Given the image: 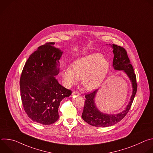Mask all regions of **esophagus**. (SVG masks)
I'll return each instance as SVG.
<instances>
[{
    "instance_id": "1",
    "label": "esophagus",
    "mask_w": 153,
    "mask_h": 153,
    "mask_svg": "<svg viewBox=\"0 0 153 153\" xmlns=\"http://www.w3.org/2000/svg\"><path fill=\"white\" fill-rule=\"evenodd\" d=\"M73 95H77V96H80V93L78 91H73V93H72Z\"/></svg>"
}]
</instances>
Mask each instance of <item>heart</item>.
<instances>
[{"label":"heart","instance_id":"obj_1","mask_svg":"<svg viewBox=\"0 0 153 153\" xmlns=\"http://www.w3.org/2000/svg\"><path fill=\"white\" fill-rule=\"evenodd\" d=\"M110 68V63L106 57L94 53L75 60L71 67L63 69L61 74L67 86H71L82 79L84 88L92 91L102 85Z\"/></svg>","mask_w":153,"mask_h":153}]
</instances>
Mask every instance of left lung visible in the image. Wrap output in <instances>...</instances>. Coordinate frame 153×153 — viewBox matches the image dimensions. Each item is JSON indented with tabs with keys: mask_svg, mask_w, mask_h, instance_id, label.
I'll return each instance as SVG.
<instances>
[{
	"mask_svg": "<svg viewBox=\"0 0 153 153\" xmlns=\"http://www.w3.org/2000/svg\"><path fill=\"white\" fill-rule=\"evenodd\" d=\"M110 45L113 48L114 58L113 67L115 70L122 71L128 77L132 85V94L129 102L125 110L116 114H106L100 111L95 103V98L98 90L85 96L86 100L83 107L82 117L84 121L90 125L96 127H107L114 125L125 117L128 113L132 105L137 91L136 76L134 73V69L131 64L126 50L117 45Z\"/></svg>",
	"mask_w": 153,
	"mask_h": 153,
	"instance_id": "left-lung-1",
	"label": "left lung"
}]
</instances>
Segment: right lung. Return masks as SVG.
<instances>
[{
    "mask_svg": "<svg viewBox=\"0 0 153 153\" xmlns=\"http://www.w3.org/2000/svg\"><path fill=\"white\" fill-rule=\"evenodd\" d=\"M54 44L50 42L42 45L29 57L20 80L25 111L33 121L45 125L58 120L60 102L71 94L55 77L59 73L63 51Z\"/></svg>",
    "mask_w": 153,
    "mask_h": 153,
    "instance_id": "obj_1",
    "label": "right lung"
}]
</instances>
